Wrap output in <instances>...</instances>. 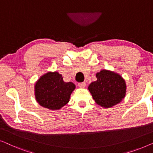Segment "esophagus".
Listing matches in <instances>:
<instances>
[{
    "label": "esophagus",
    "instance_id": "1",
    "mask_svg": "<svg viewBox=\"0 0 153 153\" xmlns=\"http://www.w3.org/2000/svg\"><path fill=\"white\" fill-rule=\"evenodd\" d=\"M78 86H79V87H80V88H84L86 86V83L85 82H83L78 83Z\"/></svg>",
    "mask_w": 153,
    "mask_h": 153
}]
</instances>
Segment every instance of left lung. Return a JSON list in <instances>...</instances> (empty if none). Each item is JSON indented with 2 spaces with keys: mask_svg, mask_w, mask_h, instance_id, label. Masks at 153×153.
Returning <instances> with one entry per match:
<instances>
[{
  "mask_svg": "<svg viewBox=\"0 0 153 153\" xmlns=\"http://www.w3.org/2000/svg\"><path fill=\"white\" fill-rule=\"evenodd\" d=\"M96 77L97 80L90 84L88 89L98 105L109 108L125 98L126 84L119 74L102 70L96 74Z\"/></svg>",
  "mask_w": 153,
  "mask_h": 153,
  "instance_id": "obj_1",
  "label": "left lung"
}]
</instances>
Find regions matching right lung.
<instances>
[{
    "mask_svg": "<svg viewBox=\"0 0 153 153\" xmlns=\"http://www.w3.org/2000/svg\"><path fill=\"white\" fill-rule=\"evenodd\" d=\"M75 88L76 85L71 82H64L58 72H48L35 83L36 100L45 108L57 110L67 104Z\"/></svg>",
    "mask_w": 153,
    "mask_h": 153,
    "instance_id": "1",
    "label": "right lung"
}]
</instances>
